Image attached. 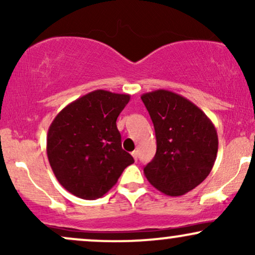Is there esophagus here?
I'll list each match as a JSON object with an SVG mask.
<instances>
[{
  "label": "esophagus",
  "instance_id": "obj_1",
  "mask_svg": "<svg viewBox=\"0 0 255 255\" xmlns=\"http://www.w3.org/2000/svg\"><path fill=\"white\" fill-rule=\"evenodd\" d=\"M131 156H133L134 159L137 160V151H133V152H131Z\"/></svg>",
  "mask_w": 255,
  "mask_h": 255
}]
</instances>
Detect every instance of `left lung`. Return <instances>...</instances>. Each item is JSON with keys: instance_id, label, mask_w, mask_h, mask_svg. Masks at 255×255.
Wrapping results in <instances>:
<instances>
[{"instance_id": "1", "label": "left lung", "mask_w": 255, "mask_h": 255, "mask_svg": "<svg viewBox=\"0 0 255 255\" xmlns=\"http://www.w3.org/2000/svg\"><path fill=\"white\" fill-rule=\"evenodd\" d=\"M156 131V156L144 168L152 186L178 197L209 176L218 151V135L201 109L177 93L156 90L141 96Z\"/></svg>"}]
</instances>
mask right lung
Listing matches in <instances>:
<instances>
[{
    "label": "right lung",
    "mask_w": 255,
    "mask_h": 255,
    "mask_svg": "<svg viewBox=\"0 0 255 255\" xmlns=\"http://www.w3.org/2000/svg\"><path fill=\"white\" fill-rule=\"evenodd\" d=\"M129 95L96 90L63 108L46 136V153L57 181L85 200L109 192L134 163L116 126Z\"/></svg>",
    "instance_id": "right-lung-1"
}]
</instances>
